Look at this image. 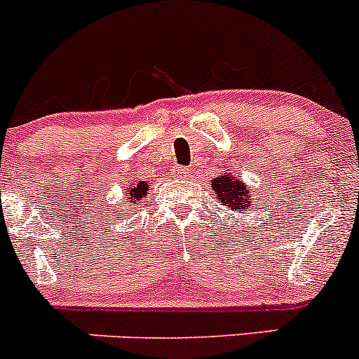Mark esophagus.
Segmentation results:
<instances>
[{
    "label": "esophagus",
    "instance_id": "1",
    "mask_svg": "<svg viewBox=\"0 0 359 359\" xmlns=\"http://www.w3.org/2000/svg\"><path fill=\"white\" fill-rule=\"evenodd\" d=\"M173 175L177 177V179H187V177H191V170L186 168V166H175L173 168Z\"/></svg>",
    "mask_w": 359,
    "mask_h": 359
}]
</instances>
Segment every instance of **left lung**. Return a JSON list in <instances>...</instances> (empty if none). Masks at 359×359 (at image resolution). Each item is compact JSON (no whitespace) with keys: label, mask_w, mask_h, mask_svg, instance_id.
<instances>
[{"label":"left lung","mask_w":359,"mask_h":359,"mask_svg":"<svg viewBox=\"0 0 359 359\" xmlns=\"http://www.w3.org/2000/svg\"><path fill=\"white\" fill-rule=\"evenodd\" d=\"M212 189L217 200L226 205V208L231 212H247L250 210V200H252L253 191L238 177L222 173L217 179H213Z\"/></svg>","instance_id":"1"}]
</instances>
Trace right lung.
Segmentation results:
<instances>
[{
  "label": "right lung",
  "mask_w": 359,
  "mask_h": 359,
  "mask_svg": "<svg viewBox=\"0 0 359 359\" xmlns=\"http://www.w3.org/2000/svg\"><path fill=\"white\" fill-rule=\"evenodd\" d=\"M147 182L146 180H140V182H137V184H133L132 187H128V191H126V194H128V201L130 203H135V201H139L140 198H144L147 194Z\"/></svg>",
  "instance_id": "right-lung-1"
}]
</instances>
